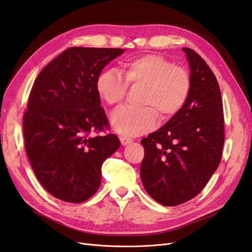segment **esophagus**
I'll return each instance as SVG.
<instances>
[{"label": "esophagus", "mask_w": 252, "mask_h": 252, "mask_svg": "<svg viewBox=\"0 0 252 252\" xmlns=\"http://www.w3.org/2000/svg\"><path fill=\"white\" fill-rule=\"evenodd\" d=\"M120 142H121V144L122 145H127V144H129V143H131L132 142V140L131 138H129V137H126V136H120Z\"/></svg>", "instance_id": "obj_1"}]
</instances>
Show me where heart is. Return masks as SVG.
<instances>
[{
  "instance_id": "b5f03b06",
  "label": "heart",
  "mask_w": 252,
  "mask_h": 252,
  "mask_svg": "<svg viewBox=\"0 0 252 252\" xmlns=\"http://www.w3.org/2000/svg\"><path fill=\"white\" fill-rule=\"evenodd\" d=\"M125 75L112 68L104 70L97 78L96 89L102 100L118 105L126 98L129 83L144 86L141 100L144 107H121L111 114L112 127L127 136L152 131L158 126V112L162 119L178 114L192 88L186 68L159 55L148 54L130 60L125 64Z\"/></svg>"
}]
</instances>
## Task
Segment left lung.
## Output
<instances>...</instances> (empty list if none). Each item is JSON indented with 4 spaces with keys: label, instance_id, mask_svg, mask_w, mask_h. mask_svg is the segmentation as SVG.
<instances>
[{
    "label": "left lung",
    "instance_id": "8db88e82",
    "mask_svg": "<svg viewBox=\"0 0 252 252\" xmlns=\"http://www.w3.org/2000/svg\"><path fill=\"white\" fill-rule=\"evenodd\" d=\"M186 52L192 88L178 114L141 141V178L155 201L176 206L196 197L218 168L224 145L219 83L210 66L189 48Z\"/></svg>",
    "mask_w": 252,
    "mask_h": 252
}]
</instances>
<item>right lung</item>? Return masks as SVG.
<instances>
[{
    "label": "right lung",
    "instance_id": "obj_1",
    "mask_svg": "<svg viewBox=\"0 0 252 252\" xmlns=\"http://www.w3.org/2000/svg\"><path fill=\"white\" fill-rule=\"evenodd\" d=\"M123 49L72 47L36 77L23 117L25 149L36 178L60 200L81 203L101 184V167L116 152L96 89L99 74Z\"/></svg>",
    "mask_w": 252,
    "mask_h": 252
}]
</instances>
